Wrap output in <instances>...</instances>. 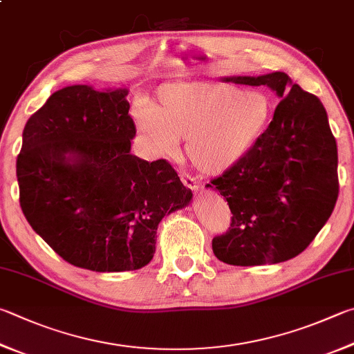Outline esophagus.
Returning <instances> with one entry per match:
<instances>
[{"mask_svg":"<svg viewBox=\"0 0 354 354\" xmlns=\"http://www.w3.org/2000/svg\"><path fill=\"white\" fill-rule=\"evenodd\" d=\"M179 178H181V181H183V184L185 185V187L190 189L192 192H196L198 190L196 179H194L190 175H187V173H179Z\"/></svg>","mask_w":354,"mask_h":354,"instance_id":"34e87169","label":"esophagus"}]
</instances>
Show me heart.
Instances as JSON below:
<instances>
[{"label": "heart", "instance_id": "1", "mask_svg": "<svg viewBox=\"0 0 354 354\" xmlns=\"http://www.w3.org/2000/svg\"><path fill=\"white\" fill-rule=\"evenodd\" d=\"M131 115L159 155H170L185 139L190 164L204 175H220L259 144L272 120L274 100L261 89L230 83H165L155 104L140 100Z\"/></svg>", "mask_w": 354, "mask_h": 354}]
</instances>
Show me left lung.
I'll return each instance as SVG.
<instances>
[{"label":"left lung","instance_id":"obj_1","mask_svg":"<svg viewBox=\"0 0 354 354\" xmlns=\"http://www.w3.org/2000/svg\"><path fill=\"white\" fill-rule=\"evenodd\" d=\"M223 80L266 85L281 100L249 155L205 185L220 192L232 212L229 230L212 240V249L234 266L294 259L316 239L337 201V145L328 115L316 95L280 71Z\"/></svg>","mask_w":354,"mask_h":354}]
</instances>
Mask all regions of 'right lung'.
I'll return each instance as SVG.
<instances>
[{
    "instance_id": "1",
    "label": "right lung",
    "mask_w": 354,
    "mask_h": 354,
    "mask_svg": "<svg viewBox=\"0 0 354 354\" xmlns=\"http://www.w3.org/2000/svg\"><path fill=\"white\" fill-rule=\"evenodd\" d=\"M127 95L59 89L26 122L17 158L26 220L63 260L95 272L149 265L158 224L194 196L165 159L130 153Z\"/></svg>"
}]
</instances>
